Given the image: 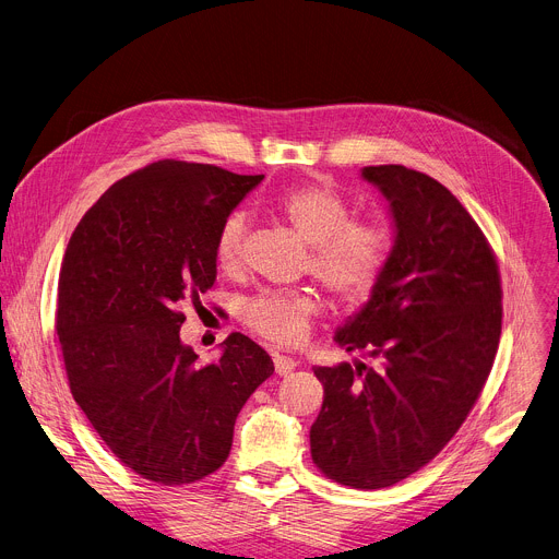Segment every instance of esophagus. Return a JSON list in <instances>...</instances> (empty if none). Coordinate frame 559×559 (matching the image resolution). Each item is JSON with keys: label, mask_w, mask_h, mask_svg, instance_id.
Wrapping results in <instances>:
<instances>
[{"label": "esophagus", "mask_w": 559, "mask_h": 559, "mask_svg": "<svg viewBox=\"0 0 559 559\" xmlns=\"http://www.w3.org/2000/svg\"><path fill=\"white\" fill-rule=\"evenodd\" d=\"M296 368V361L292 357H285V354H274V370L278 377L289 374Z\"/></svg>", "instance_id": "1"}]
</instances>
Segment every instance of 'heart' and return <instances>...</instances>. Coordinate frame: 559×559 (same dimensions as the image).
<instances>
[{"instance_id": "1", "label": "heart", "mask_w": 559, "mask_h": 559, "mask_svg": "<svg viewBox=\"0 0 559 559\" xmlns=\"http://www.w3.org/2000/svg\"><path fill=\"white\" fill-rule=\"evenodd\" d=\"M276 214L310 245L308 270L336 300L357 306L374 294L390 259V234L383 225L352 221L347 200L328 185L285 193L276 202ZM245 229V216L231 212L216 234L214 261L223 274H236L242 265ZM319 310L314 292H261L245 302L242 321L267 341L298 345L306 341Z\"/></svg>"}]
</instances>
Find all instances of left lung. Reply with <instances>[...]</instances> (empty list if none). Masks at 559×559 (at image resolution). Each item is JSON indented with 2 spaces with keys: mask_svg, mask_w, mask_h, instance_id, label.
I'll use <instances>...</instances> for the list:
<instances>
[{
  "mask_svg": "<svg viewBox=\"0 0 559 559\" xmlns=\"http://www.w3.org/2000/svg\"><path fill=\"white\" fill-rule=\"evenodd\" d=\"M390 202L394 247L370 300L334 341L366 364L314 368L323 405L317 468L352 488H388L441 452L490 374L501 334L495 253L441 182L403 165L364 167Z\"/></svg>",
  "mask_w": 559,
  "mask_h": 559,
  "instance_id": "8db88e82",
  "label": "left lung"
}]
</instances>
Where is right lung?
<instances>
[{"label":"right lung","mask_w":559,"mask_h":559,"mask_svg":"<svg viewBox=\"0 0 559 559\" xmlns=\"http://www.w3.org/2000/svg\"><path fill=\"white\" fill-rule=\"evenodd\" d=\"M265 176L158 160L111 185L78 223L62 261L56 330L75 403L140 477L182 486L218 471L234 424L274 372L240 332L198 364L182 308L216 281L223 221Z\"/></svg>","instance_id":"add662e5"}]
</instances>
